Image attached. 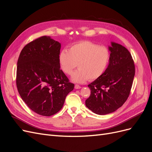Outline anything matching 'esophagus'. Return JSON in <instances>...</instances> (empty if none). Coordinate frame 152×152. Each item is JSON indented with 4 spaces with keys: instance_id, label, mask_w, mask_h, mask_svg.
<instances>
[{
    "instance_id": "1",
    "label": "esophagus",
    "mask_w": 152,
    "mask_h": 152,
    "mask_svg": "<svg viewBox=\"0 0 152 152\" xmlns=\"http://www.w3.org/2000/svg\"><path fill=\"white\" fill-rule=\"evenodd\" d=\"M80 88H81V87H80V86L77 85V84L75 85V89H80Z\"/></svg>"
}]
</instances>
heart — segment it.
Listing matches in <instances>:
<instances>
[{"label":"heart","instance_id":"heart-1","mask_svg":"<svg viewBox=\"0 0 152 152\" xmlns=\"http://www.w3.org/2000/svg\"><path fill=\"white\" fill-rule=\"evenodd\" d=\"M110 59V52L107 47L83 40L72 45L69 50L63 49L59 54L58 62L66 75H71L78 64L79 68L73 73L72 79L81 84L102 77L107 70Z\"/></svg>","mask_w":152,"mask_h":152}]
</instances>
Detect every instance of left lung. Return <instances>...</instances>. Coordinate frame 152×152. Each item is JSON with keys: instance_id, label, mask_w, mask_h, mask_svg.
I'll return each mask as SVG.
<instances>
[{"instance_id": "obj_1", "label": "left lung", "mask_w": 152, "mask_h": 152, "mask_svg": "<svg viewBox=\"0 0 152 152\" xmlns=\"http://www.w3.org/2000/svg\"><path fill=\"white\" fill-rule=\"evenodd\" d=\"M109 65L104 74L88 85L91 89L86 106L98 115L112 113L126 102L135 75L129 51L122 45L111 42Z\"/></svg>"}]
</instances>
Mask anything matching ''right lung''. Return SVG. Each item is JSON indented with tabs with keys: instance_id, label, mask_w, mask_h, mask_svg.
Here are the masks:
<instances>
[{
	"instance_id": "right-lung-1",
	"label": "right lung",
	"mask_w": 152,
	"mask_h": 152,
	"mask_svg": "<svg viewBox=\"0 0 152 152\" xmlns=\"http://www.w3.org/2000/svg\"><path fill=\"white\" fill-rule=\"evenodd\" d=\"M60 49L58 41L42 36L26 44L18 60V93L32 111L42 116L58 113L74 88L59 66Z\"/></svg>"
}]
</instances>
